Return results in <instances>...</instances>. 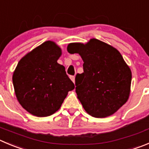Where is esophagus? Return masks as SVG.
<instances>
[{
    "mask_svg": "<svg viewBox=\"0 0 149 149\" xmlns=\"http://www.w3.org/2000/svg\"><path fill=\"white\" fill-rule=\"evenodd\" d=\"M70 79H71V81H73V83H75V76H70Z\"/></svg>",
    "mask_w": 149,
    "mask_h": 149,
    "instance_id": "obj_1",
    "label": "esophagus"
}]
</instances>
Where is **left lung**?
Instances as JSON below:
<instances>
[{
	"label": "left lung",
	"mask_w": 149,
	"mask_h": 149,
	"mask_svg": "<svg viewBox=\"0 0 149 149\" xmlns=\"http://www.w3.org/2000/svg\"><path fill=\"white\" fill-rule=\"evenodd\" d=\"M70 54H79L84 73L76 76V93L84 110L94 118L113 115L128 101L132 71L118 50L97 39L72 42Z\"/></svg>",
	"instance_id": "left-lung-1"
}]
</instances>
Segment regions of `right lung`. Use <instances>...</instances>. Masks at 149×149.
Returning <instances> with one entry per match:
<instances>
[{
  "label": "right lung",
  "instance_id": "add662e5",
  "mask_svg": "<svg viewBox=\"0 0 149 149\" xmlns=\"http://www.w3.org/2000/svg\"><path fill=\"white\" fill-rule=\"evenodd\" d=\"M62 49L48 41L27 53L19 61L12 76L18 102L37 117H47L59 109L68 92L75 88L63 65L57 60Z\"/></svg>",
  "mask_w": 149,
  "mask_h": 149
}]
</instances>
